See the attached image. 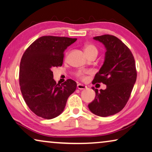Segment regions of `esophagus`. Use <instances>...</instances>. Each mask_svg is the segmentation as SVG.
Instances as JSON below:
<instances>
[{
  "mask_svg": "<svg viewBox=\"0 0 152 152\" xmlns=\"http://www.w3.org/2000/svg\"><path fill=\"white\" fill-rule=\"evenodd\" d=\"M77 86V88L80 89V90H84V89H86L87 88L86 86H85V85L82 84H78Z\"/></svg>",
  "mask_w": 152,
  "mask_h": 152,
  "instance_id": "obj_1",
  "label": "esophagus"
}]
</instances>
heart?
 <instances>
[{
  "label": "heart",
  "instance_id": "b5f03b06",
  "mask_svg": "<svg viewBox=\"0 0 152 152\" xmlns=\"http://www.w3.org/2000/svg\"><path fill=\"white\" fill-rule=\"evenodd\" d=\"M84 51L86 53V55H90V54L93 53H96L97 54L98 50H97V48L92 44H87L84 46ZM77 76L80 77H84V72H79L77 73Z\"/></svg>",
  "mask_w": 152,
  "mask_h": 152
}]
</instances>
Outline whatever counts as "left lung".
<instances>
[{"label":"left lung","instance_id":"obj_1","mask_svg":"<svg viewBox=\"0 0 152 152\" xmlns=\"http://www.w3.org/2000/svg\"><path fill=\"white\" fill-rule=\"evenodd\" d=\"M93 39L104 45L106 53L93 84L102 82L107 88L98 91L92 87L95 97L88 107L95 115L107 117L120 112L129 100L136 81V64L129 48L116 37L104 34Z\"/></svg>","mask_w":152,"mask_h":152}]
</instances>
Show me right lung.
Returning <instances> with one entry per match:
<instances>
[{"label": "right lung", "mask_w": 152, "mask_h": 152, "mask_svg": "<svg viewBox=\"0 0 152 152\" xmlns=\"http://www.w3.org/2000/svg\"><path fill=\"white\" fill-rule=\"evenodd\" d=\"M77 41L68 37L43 36L28 48L20 63L19 84L23 99L39 117L53 119L64 111L77 83L70 79L57 84L52 69L61 66L64 53Z\"/></svg>", "instance_id": "1"}]
</instances>
